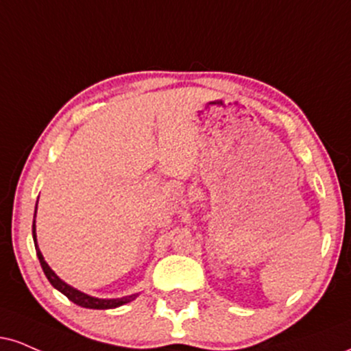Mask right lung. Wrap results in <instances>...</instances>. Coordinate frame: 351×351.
Segmentation results:
<instances>
[{
	"label": "right lung",
	"instance_id": "right-lung-1",
	"mask_svg": "<svg viewBox=\"0 0 351 351\" xmlns=\"http://www.w3.org/2000/svg\"><path fill=\"white\" fill-rule=\"evenodd\" d=\"M36 210H37V206H36ZM32 237H34V243H36V252H37V256H39L40 267H42V269H44L45 276H47L50 285H52L55 289L60 291L62 294H65V296L69 298L71 302L77 304V306L88 307V309H114V307H119V306H122V304L130 302L135 298V294H132V296H125V298H121V299H98V298L88 296V294L80 293L78 289L71 288V286L66 285V282H63L60 278H58L57 274H55L52 269H50L49 265L45 263L44 256H42L39 247H37L36 221H34V223H32Z\"/></svg>",
	"mask_w": 351,
	"mask_h": 351
}]
</instances>
